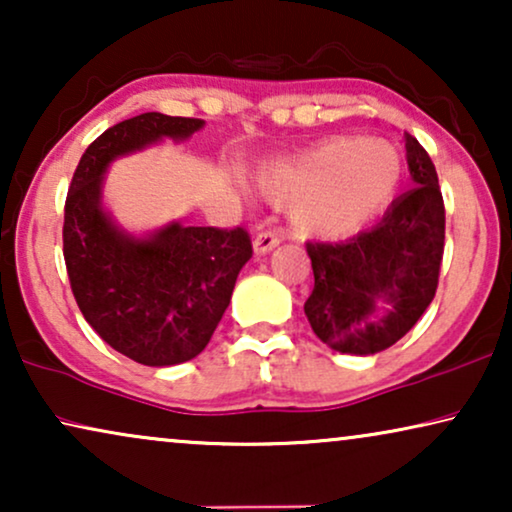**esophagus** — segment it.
Here are the masks:
<instances>
[{"label": "esophagus", "instance_id": "1", "mask_svg": "<svg viewBox=\"0 0 512 512\" xmlns=\"http://www.w3.org/2000/svg\"><path fill=\"white\" fill-rule=\"evenodd\" d=\"M279 242H282V237H279L277 230H263V233H258L254 237V254L256 256L268 254V251L275 249Z\"/></svg>", "mask_w": 512, "mask_h": 512}]
</instances>
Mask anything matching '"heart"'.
<instances>
[{
	"mask_svg": "<svg viewBox=\"0 0 512 512\" xmlns=\"http://www.w3.org/2000/svg\"><path fill=\"white\" fill-rule=\"evenodd\" d=\"M401 156L389 142L333 137L256 174L261 193L286 202L291 226L303 235H347L394 198Z\"/></svg>",
	"mask_w": 512,
	"mask_h": 512,
	"instance_id": "heart-1",
	"label": "heart"
}]
</instances>
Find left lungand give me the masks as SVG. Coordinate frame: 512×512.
<instances>
[{
	"label": "left lung",
	"mask_w": 512,
	"mask_h": 512,
	"mask_svg": "<svg viewBox=\"0 0 512 512\" xmlns=\"http://www.w3.org/2000/svg\"><path fill=\"white\" fill-rule=\"evenodd\" d=\"M415 186L380 221L345 242H307L314 289L305 314L342 354H377L403 338L431 305L445 249V205L429 153L405 135ZM387 304L380 315L379 307Z\"/></svg>",
	"instance_id": "obj_1"
}]
</instances>
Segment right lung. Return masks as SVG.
<instances>
[{"mask_svg":"<svg viewBox=\"0 0 512 512\" xmlns=\"http://www.w3.org/2000/svg\"><path fill=\"white\" fill-rule=\"evenodd\" d=\"M205 121L146 111L104 130L69 184L62 254L76 305L95 333L142 366L198 356L219 326L237 275L251 258L244 228L170 226L132 237L102 207L111 160L170 137L188 139Z\"/></svg>","mask_w":512,"mask_h":512,"instance_id":"obj_1","label":"right lung"}]
</instances>
